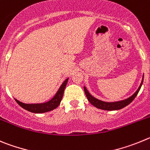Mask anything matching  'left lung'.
Wrapping results in <instances>:
<instances>
[{
    "label": "left lung",
    "mask_w": 150,
    "mask_h": 150,
    "mask_svg": "<svg viewBox=\"0 0 150 150\" xmlns=\"http://www.w3.org/2000/svg\"><path fill=\"white\" fill-rule=\"evenodd\" d=\"M143 82H144V75H143L142 81H141V83L140 84V86H139L138 89H137V91L133 95L131 96L129 98L123 99V100L117 101V102H105V101L100 100V99H98L96 97L93 96L90 93V92L87 90V89L86 88V87H83V90H84V93L86 94V96H87L89 102L93 105V106H95L96 108L105 110H115L123 108L124 107L127 106L128 105H129L132 101L134 100V98L137 96L139 90H140L141 86H142Z\"/></svg>",
    "instance_id": "obj_1"
}]
</instances>
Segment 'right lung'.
<instances>
[{
	"label": "right lung",
	"instance_id": "add662e5",
	"mask_svg": "<svg viewBox=\"0 0 150 150\" xmlns=\"http://www.w3.org/2000/svg\"><path fill=\"white\" fill-rule=\"evenodd\" d=\"M69 78H67L63 82L61 85H60V88L58 89L57 92L55 95L54 96L53 98L51 100L48 101L46 102H43V103H34V104H26L23 103V102H20V101L17 100L16 98H15V100L16 102L23 108L25 110H28L32 113H35V114H41V113H45V112L50 111L54 109L57 108L58 107L59 105L60 104V102L63 98V93H64V90L66 88L67 83H68Z\"/></svg>",
	"mask_w": 150,
	"mask_h": 150
}]
</instances>
